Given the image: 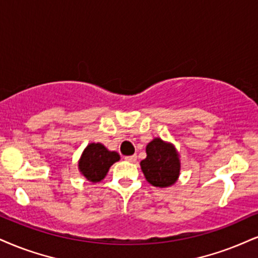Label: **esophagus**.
<instances>
[{"mask_svg":"<svg viewBox=\"0 0 258 258\" xmlns=\"http://www.w3.org/2000/svg\"><path fill=\"white\" fill-rule=\"evenodd\" d=\"M124 159H125L126 161H129V163H135L136 159H138V157H136V155L134 154V155H129V157H125Z\"/></svg>","mask_w":258,"mask_h":258,"instance_id":"1","label":"esophagus"}]
</instances>
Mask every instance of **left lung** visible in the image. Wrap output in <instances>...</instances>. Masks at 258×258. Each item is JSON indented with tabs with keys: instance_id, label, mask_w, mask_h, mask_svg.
Wrapping results in <instances>:
<instances>
[{
	"instance_id": "obj_1",
	"label": "left lung",
	"mask_w": 258,
	"mask_h": 258,
	"mask_svg": "<svg viewBox=\"0 0 258 258\" xmlns=\"http://www.w3.org/2000/svg\"><path fill=\"white\" fill-rule=\"evenodd\" d=\"M147 157L140 163L146 180L157 187H168L180 174L179 153L171 142L155 138L146 146Z\"/></svg>"
}]
</instances>
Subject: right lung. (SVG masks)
I'll use <instances>...</instances> for the list:
<instances>
[{"mask_svg":"<svg viewBox=\"0 0 258 258\" xmlns=\"http://www.w3.org/2000/svg\"><path fill=\"white\" fill-rule=\"evenodd\" d=\"M120 159L117 152H111L98 142L88 144L78 161L80 173L92 183H99L106 177L110 167Z\"/></svg>","mask_w":258,"mask_h":258,"instance_id":"right-lung-1","label":"right lung"}]
</instances>
